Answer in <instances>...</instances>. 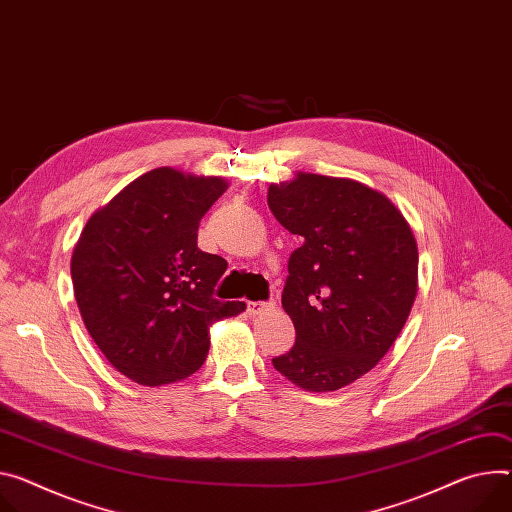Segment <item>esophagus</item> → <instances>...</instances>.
<instances>
[{
    "label": "esophagus",
    "instance_id": "34e87169",
    "mask_svg": "<svg viewBox=\"0 0 512 512\" xmlns=\"http://www.w3.org/2000/svg\"><path fill=\"white\" fill-rule=\"evenodd\" d=\"M269 308H273V304H267V302H247V312L251 316H257V314H261V312H265Z\"/></svg>",
    "mask_w": 512,
    "mask_h": 512
}]
</instances>
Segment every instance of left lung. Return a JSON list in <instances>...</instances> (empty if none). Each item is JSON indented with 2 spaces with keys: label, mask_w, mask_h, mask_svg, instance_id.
I'll return each mask as SVG.
<instances>
[{
  "label": "left lung",
  "mask_w": 512,
  "mask_h": 512,
  "mask_svg": "<svg viewBox=\"0 0 512 512\" xmlns=\"http://www.w3.org/2000/svg\"><path fill=\"white\" fill-rule=\"evenodd\" d=\"M267 204L302 239L282 294L296 343L273 367L302 390L335 392L400 335L418 290L414 235L382 192L347 177L298 171L269 185Z\"/></svg>",
  "instance_id": "8db88e82"
}]
</instances>
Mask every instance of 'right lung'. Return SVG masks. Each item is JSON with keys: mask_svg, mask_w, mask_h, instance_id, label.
Returning <instances> with one entry per match:
<instances>
[{"mask_svg": "<svg viewBox=\"0 0 512 512\" xmlns=\"http://www.w3.org/2000/svg\"><path fill=\"white\" fill-rule=\"evenodd\" d=\"M228 181L157 167L130 181L81 230L71 280L83 324L106 359L143 386L202 367L212 322L245 302H220L226 261L198 249V226Z\"/></svg>", "mask_w": 512, "mask_h": 512, "instance_id": "obj_1", "label": "right lung"}]
</instances>
